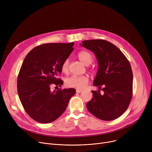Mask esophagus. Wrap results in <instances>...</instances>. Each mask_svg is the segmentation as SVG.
Masks as SVG:
<instances>
[{
  "mask_svg": "<svg viewBox=\"0 0 152 152\" xmlns=\"http://www.w3.org/2000/svg\"><path fill=\"white\" fill-rule=\"evenodd\" d=\"M76 93L79 94V93H81V92H82V90H79V89H76Z\"/></svg>",
  "mask_w": 152,
  "mask_h": 152,
  "instance_id": "esophagus-1",
  "label": "esophagus"
}]
</instances>
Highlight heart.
<instances>
[{
    "label": "heart",
    "instance_id": "heart-1",
    "mask_svg": "<svg viewBox=\"0 0 152 152\" xmlns=\"http://www.w3.org/2000/svg\"><path fill=\"white\" fill-rule=\"evenodd\" d=\"M77 58L84 65L88 66L92 63L93 57L92 54L87 51H81L77 54ZM69 61L66 60L64 61L61 66V70L63 72H66L68 70ZM89 82V78L87 76H71L66 79L65 83L68 87H73V88L82 89L86 86Z\"/></svg>",
    "mask_w": 152,
    "mask_h": 152
}]
</instances>
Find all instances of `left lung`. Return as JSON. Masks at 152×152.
Returning a JSON list of instances; mask_svg holds the SVG:
<instances>
[{
  "mask_svg": "<svg viewBox=\"0 0 152 152\" xmlns=\"http://www.w3.org/2000/svg\"><path fill=\"white\" fill-rule=\"evenodd\" d=\"M80 45L94 53L99 69L94 86L104 92L92 91L93 98L87 108L95 117L111 121L128 108L132 95L133 75L130 63L118 48L105 40H86Z\"/></svg>",
  "mask_w": 152,
  "mask_h": 152,
  "instance_id": "8db88e82",
  "label": "left lung"
}]
</instances>
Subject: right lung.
I'll return each mask as SVG.
<instances>
[{
    "label": "right lung",
    "instance_id": "right-lung-1",
    "mask_svg": "<svg viewBox=\"0 0 152 152\" xmlns=\"http://www.w3.org/2000/svg\"><path fill=\"white\" fill-rule=\"evenodd\" d=\"M73 45L74 42L42 44L32 49L24 59L17 80L18 96L28 115L39 123L56 120L76 92L73 88L50 90L52 84H63L57 77Z\"/></svg>",
    "mask_w": 152,
    "mask_h": 152
}]
</instances>
